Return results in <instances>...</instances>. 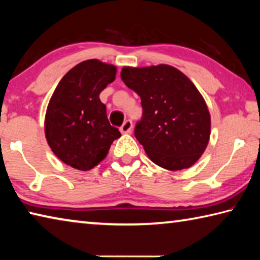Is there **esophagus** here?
Returning <instances> with one entry per match:
<instances>
[{
  "mask_svg": "<svg viewBox=\"0 0 260 260\" xmlns=\"http://www.w3.org/2000/svg\"><path fill=\"white\" fill-rule=\"evenodd\" d=\"M132 129H133V122H132L131 120H126L120 127V132H121V133H124V134L131 133Z\"/></svg>",
  "mask_w": 260,
  "mask_h": 260,
  "instance_id": "obj_1",
  "label": "esophagus"
}]
</instances>
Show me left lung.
Wrapping results in <instances>:
<instances>
[{"mask_svg":"<svg viewBox=\"0 0 260 260\" xmlns=\"http://www.w3.org/2000/svg\"><path fill=\"white\" fill-rule=\"evenodd\" d=\"M125 85L140 96L142 118L134 135L148 157L170 171L188 169L208 146L211 118L195 85L173 67H125Z\"/></svg>","mask_w":260,"mask_h":260,"instance_id":"8db88e82","label":"left lung"}]
</instances>
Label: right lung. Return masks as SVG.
<instances>
[{"mask_svg": "<svg viewBox=\"0 0 260 260\" xmlns=\"http://www.w3.org/2000/svg\"><path fill=\"white\" fill-rule=\"evenodd\" d=\"M117 69L98 59L76 65L61 78L48 104L45 132L52 152L67 165L88 171L107 157L118 128L110 125L100 94Z\"/></svg>", "mask_w": 260, "mask_h": 260, "instance_id": "1", "label": "right lung"}]
</instances>
